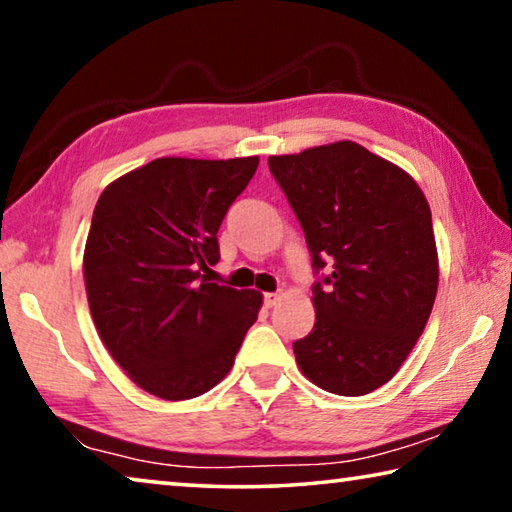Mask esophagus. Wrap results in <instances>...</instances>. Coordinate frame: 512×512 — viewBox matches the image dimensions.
Segmentation results:
<instances>
[{
	"instance_id": "esophagus-1",
	"label": "esophagus",
	"mask_w": 512,
	"mask_h": 512,
	"mask_svg": "<svg viewBox=\"0 0 512 512\" xmlns=\"http://www.w3.org/2000/svg\"><path fill=\"white\" fill-rule=\"evenodd\" d=\"M280 300H282V293H266V296H264V305H266L268 309H273Z\"/></svg>"
}]
</instances>
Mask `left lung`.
Wrapping results in <instances>:
<instances>
[{"instance_id":"1","label":"left lung","mask_w":512,"mask_h":512,"mask_svg":"<svg viewBox=\"0 0 512 512\" xmlns=\"http://www.w3.org/2000/svg\"><path fill=\"white\" fill-rule=\"evenodd\" d=\"M268 169L318 275L314 329L293 343L298 366L327 393L375 391L409 357L436 300L427 198L409 173L354 142L271 155Z\"/></svg>"}]
</instances>
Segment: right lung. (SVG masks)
I'll return each instance as SVG.
<instances>
[{
	"label": "right lung",
	"mask_w": 512,
	"mask_h": 512,
	"mask_svg": "<svg viewBox=\"0 0 512 512\" xmlns=\"http://www.w3.org/2000/svg\"><path fill=\"white\" fill-rule=\"evenodd\" d=\"M259 158H158L110 183L83 273L101 341L137 386L192 400L228 375L262 293L207 282L216 232Z\"/></svg>",
	"instance_id": "obj_1"
}]
</instances>
